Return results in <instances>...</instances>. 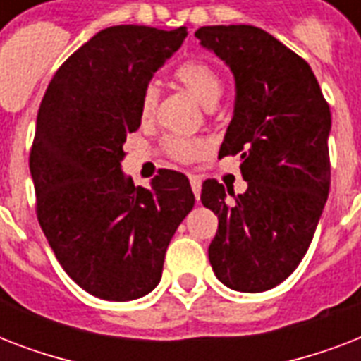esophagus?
<instances>
[{"mask_svg": "<svg viewBox=\"0 0 361 361\" xmlns=\"http://www.w3.org/2000/svg\"><path fill=\"white\" fill-rule=\"evenodd\" d=\"M189 180H191L192 192H195V197H197V200H198V198H200V189H202V181H200V178H198V176H191Z\"/></svg>", "mask_w": 361, "mask_h": 361, "instance_id": "obj_1", "label": "esophagus"}]
</instances>
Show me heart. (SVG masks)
I'll use <instances>...</instances> for the list:
<instances>
[{
  "instance_id": "heart-1",
  "label": "heart",
  "mask_w": 361,
  "mask_h": 361,
  "mask_svg": "<svg viewBox=\"0 0 361 361\" xmlns=\"http://www.w3.org/2000/svg\"><path fill=\"white\" fill-rule=\"evenodd\" d=\"M176 80L185 87L187 92L204 104L212 106L219 101L223 93V82L219 73L204 59H187L176 69ZM159 103V87L155 84H147L142 90L140 95V112L142 120H149L155 114ZM164 149L178 161L189 163L195 159H200L208 152V144L202 138H187V136L172 135L164 140Z\"/></svg>"
}]
</instances>
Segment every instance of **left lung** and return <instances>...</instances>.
<instances>
[{
  "label": "left lung",
  "mask_w": 361,
  "mask_h": 361,
  "mask_svg": "<svg viewBox=\"0 0 361 361\" xmlns=\"http://www.w3.org/2000/svg\"><path fill=\"white\" fill-rule=\"evenodd\" d=\"M200 44L231 67L234 118L219 157H241L247 191L217 180L200 200L219 228L208 257L232 290L264 292L298 268L330 191V106L305 59L255 25H204Z\"/></svg>",
  "instance_id": "left-lung-1"
}]
</instances>
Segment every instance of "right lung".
Masks as SVG:
<instances>
[{
    "label": "right lung",
    "instance_id": "obj_1",
    "mask_svg": "<svg viewBox=\"0 0 361 361\" xmlns=\"http://www.w3.org/2000/svg\"><path fill=\"white\" fill-rule=\"evenodd\" d=\"M185 37V27L99 31L56 71L39 106L30 153L37 219L61 268L101 300L152 292L195 206L181 172L161 169L149 189L121 172L125 138L140 127L142 90Z\"/></svg>",
    "mask_w": 361,
    "mask_h": 361
}]
</instances>
